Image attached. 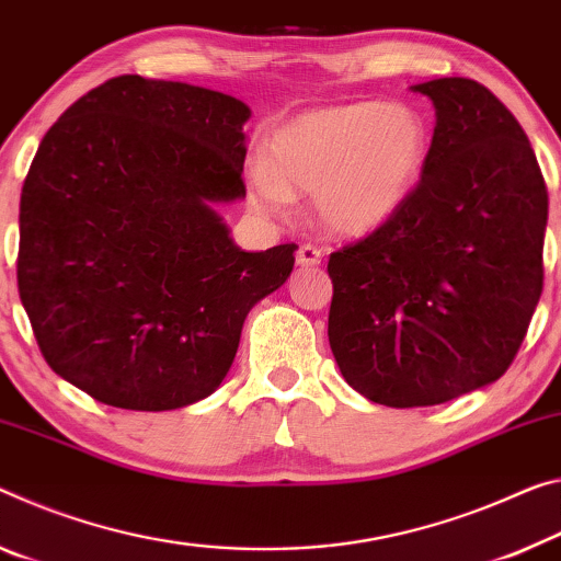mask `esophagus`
<instances>
[{
	"instance_id": "1",
	"label": "esophagus",
	"mask_w": 561,
	"mask_h": 561,
	"mask_svg": "<svg viewBox=\"0 0 561 561\" xmlns=\"http://www.w3.org/2000/svg\"><path fill=\"white\" fill-rule=\"evenodd\" d=\"M322 262V249H317L314 244H301L297 252V264L299 266H317Z\"/></svg>"
}]
</instances>
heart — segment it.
Wrapping results in <instances>:
<instances>
[{
  "mask_svg": "<svg viewBox=\"0 0 561 561\" xmlns=\"http://www.w3.org/2000/svg\"><path fill=\"white\" fill-rule=\"evenodd\" d=\"M430 129L414 106L350 102L312 110L277 129L270 159L249 174L252 199L284 211L291 192L314 194L327 232L364 237L392 221L420 184Z\"/></svg>",
  "mask_w": 561,
  "mask_h": 561,
  "instance_id": "obj_1",
  "label": "heart"
}]
</instances>
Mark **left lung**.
<instances>
[{"label": "left lung", "mask_w": 561, "mask_h": 561, "mask_svg": "<svg viewBox=\"0 0 561 561\" xmlns=\"http://www.w3.org/2000/svg\"><path fill=\"white\" fill-rule=\"evenodd\" d=\"M437 110L412 199L329 254V346L369 402L432 407L500 379L545 287L547 184L514 114L484 84H414Z\"/></svg>", "instance_id": "left-lung-1"}]
</instances>
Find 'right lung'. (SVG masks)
<instances>
[{"label":"right lung","instance_id":"add662e5","mask_svg":"<svg viewBox=\"0 0 561 561\" xmlns=\"http://www.w3.org/2000/svg\"><path fill=\"white\" fill-rule=\"evenodd\" d=\"M249 106L122 75L51 124L22 186L16 284L42 357L96 402L167 412L209 397L297 244L239 249Z\"/></svg>","mask_w":561,"mask_h":561}]
</instances>
